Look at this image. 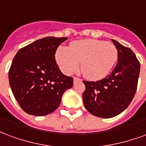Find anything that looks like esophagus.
<instances>
[{"label":"esophagus","instance_id":"34e87169","mask_svg":"<svg viewBox=\"0 0 146 146\" xmlns=\"http://www.w3.org/2000/svg\"><path fill=\"white\" fill-rule=\"evenodd\" d=\"M77 81H81V80L79 79V78H77V77H74V78H73V82L76 83L77 82Z\"/></svg>","mask_w":146,"mask_h":146}]
</instances>
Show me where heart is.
I'll return each instance as SVG.
<instances>
[{
	"label": "heart",
	"mask_w": 146,
	"mask_h": 146,
	"mask_svg": "<svg viewBox=\"0 0 146 146\" xmlns=\"http://www.w3.org/2000/svg\"><path fill=\"white\" fill-rule=\"evenodd\" d=\"M55 58L61 70L71 74L78 70L81 62L82 73L91 79L107 76L117 60L116 47L109 42L98 40H82L73 42L70 48L59 47Z\"/></svg>",
	"instance_id": "1"
}]
</instances>
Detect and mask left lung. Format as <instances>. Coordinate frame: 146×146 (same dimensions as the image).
Returning a JSON list of instances; mask_svg holds the SVG:
<instances>
[{"mask_svg": "<svg viewBox=\"0 0 146 146\" xmlns=\"http://www.w3.org/2000/svg\"><path fill=\"white\" fill-rule=\"evenodd\" d=\"M118 62L110 75L98 81L84 80V107L92 115L111 118L128 107L135 96L140 73V63L131 49L115 40Z\"/></svg>", "mask_w": 146, "mask_h": 146, "instance_id": "obj_1", "label": "left lung"}]
</instances>
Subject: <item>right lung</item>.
Here are the masks:
<instances>
[{"instance_id": "add662e5", "label": "right lung", "mask_w": 146, "mask_h": 146, "mask_svg": "<svg viewBox=\"0 0 146 146\" xmlns=\"http://www.w3.org/2000/svg\"><path fill=\"white\" fill-rule=\"evenodd\" d=\"M67 37L47 36L18 51L8 73L9 84L20 107L40 116L56 110L62 96L73 87V80L64 75L55 62L58 47Z\"/></svg>"}]
</instances>
